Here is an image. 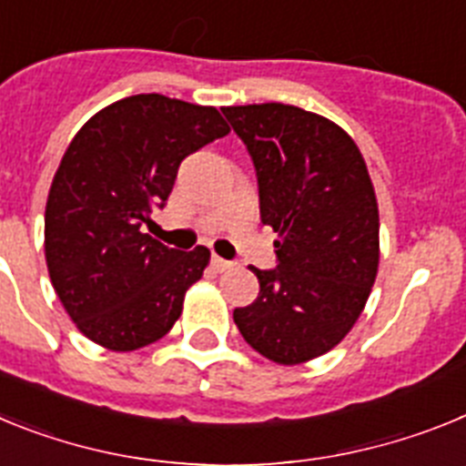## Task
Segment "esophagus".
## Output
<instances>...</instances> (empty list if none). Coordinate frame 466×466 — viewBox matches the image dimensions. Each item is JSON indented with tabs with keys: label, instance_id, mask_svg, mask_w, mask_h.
I'll use <instances>...</instances> for the list:
<instances>
[{
	"label": "esophagus",
	"instance_id": "1",
	"mask_svg": "<svg viewBox=\"0 0 466 466\" xmlns=\"http://www.w3.org/2000/svg\"><path fill=\"white\" fill-rule=\"evenodd\" d=\"M212 266L217 270H219V273H224V270L230 268V261H226V258H221V257H217V254H214V257H212Z\"/></svg>",
	"mask_w": 466,
	"mask_h": 466
}]
</instances>
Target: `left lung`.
Returning <instances> with one entry per match:
<instances>
[{
    "mask_svg": "<svg viewBox=\"0 0 466 466\" xmlns=\"http://www.w3.org/2000/svg\"><path fill=\"white\" fill-rule=\"evenodd\" d=\"M254 160L261 221L278 233V268L236 308L242 339L284 366L324 355L355 327L378 275V203L355 139L300 106H224Z\"/></svg>",
    "mask_w": 466,
    "mask_h": 466,
    "instance_id": "1",
    "label": "left lung"
}]
</instances>
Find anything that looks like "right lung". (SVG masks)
Here are the masks:
<instances>
[{"instance_id": "1", "label": "right lung", "mask_w": 466, "mask_h": 466, "mask_svg": "<svg viewBox=\"0 0 466 466\" xmlns=\"http://www.w3.org/2000/svg\"><path fill=\"white\" fill-rule=\"evenodd\" d=\"M230 127L214 106L130 95L74 135L48 191L44 249L53 289L86 339L114 352L156 343L179 319L209 249L144 233L179 163Z\"/></svg>"}]
</instances>
